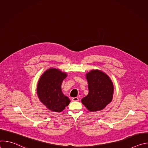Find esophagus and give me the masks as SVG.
<instances>
[{"label":"esophagus","mask_w":148,"mask_h":148,"mask_svg":"<svg viewBox=\"0 0 148 148\" xmlns=\"http://www.w3.org/2000/svg\"><path fill=\"white\" fill-rule=\"evenodd\" d=\"M72 101L74 102H77L79 101V98L77 97H74V98H72Z\"/></svg>","instance_id":"esophagus-1"}]
</instances>
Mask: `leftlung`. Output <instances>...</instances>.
Masks as SVG:
<instances>
[{
  "label": "left lung",
  "mask_w": 148,
  "mask_h": 148,
  "mask_svg": "<svg viewBox=\"0 0 148 148\" xmlns=\"http://www.w3.org/2000/svg\"><path fill=\"white\" fill-rule=\"evenodd\" d=\"M88 94L81 102L91 112L103 110L110 103L114 94V86L110 78L98 70H92L86 74Z\"/></svg>",
  "instance_id": "8db88e82"
}]
</instances>
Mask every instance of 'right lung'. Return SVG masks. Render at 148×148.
Wrapping results in <instances>:
<instances>
[{
	"instance_id": "right-lung-1",
	"label": "right lung",
	"mask_w": 148,
	"mask_h": 148,
	"mask_svg": "<svg viewBox=\"0 0 148 148\" xmlns=\"http://www.w3.org/2000/svg\"><path fill=\"white\" fill-rule=\"evenodd\" d=\"M67 76L66 73L52 68L42 74L38 82L37 93L39 99L53 112L62 111L70 102L61 91L62 81Z\"/></svg>"
}]
</instances>
